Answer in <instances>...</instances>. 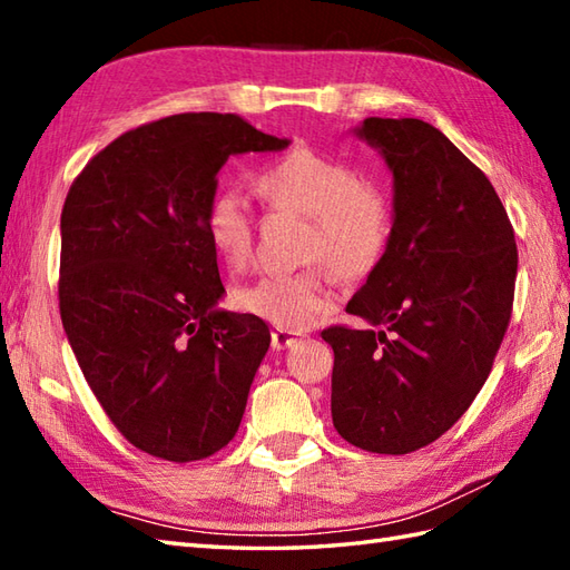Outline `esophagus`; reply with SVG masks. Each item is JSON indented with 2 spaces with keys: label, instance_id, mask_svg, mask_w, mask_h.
Here are the masks:
<instances>
[{
  "label": "esophagus",
  "instance_id": "esophagus-1",
  "mask_svg": "<svg viewBox=\"0 0 570 570\" xmlns=\"http://www.w3.org/2000/svg\"><path fill=\"white\" fill-rule=\"evenodd\" d=\"M301 341H304V335L292 333V331H274L272 333V347L274 350H286V347H292L294 343H301Z\"/></svg>",
  "mask_w": 570,
  "mask_h": 570
}]
</instances>
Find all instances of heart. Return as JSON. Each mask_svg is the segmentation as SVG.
Masks as SVG:
<instances>
[{"mask_svg":"<svg viewBox=\"0 0 570 570\" xmlns=\"http://www.w3.org/2000/svg\"><path fill=\"white\" fill-rule=\"evenodd\" d=\"M254 190L272 210L306 217L311 229L301 257L321 262L341 282L355 284L380 269L394 237V205L384 188L357 166L335 156L294 149L259 168ZM205 237L229 269H245L254 252L257 220L245 196L217 190L205 205ZM239 311L278 331H306L335 304L318 266L262 276L235 292Z\"/></svg>","mask_w":570,"mask_h":570,"instance_id":"obj_1","label":"heart"}]
</instances>
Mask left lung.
Segmentation results:
<instances>
[{
  "instance_id": "1",
  "label": "left lung",
  "mask_w": 570,
  "mask_h": 570,
  "mask_svg": "<svg viewBox=\"0 0 570 570\" xmlns=\"http://www.w3.org/2000/svg\"><path fill=\"white\" fill-rule=\"evenodd\" d=\"M394 176V237L331 325L333 426L362 451L433 443L485 384L512 318L517 242L488 176L423 119L367 117L355 129Z\"/></svg>"
}]
</instances>
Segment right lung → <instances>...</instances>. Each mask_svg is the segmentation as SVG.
I'll return each mask as SVG.
<instances>
[{"instance_id": "obj_1", "label": "right lung", "mask_w": 570, "mask_h": 570, "mask_svg": "<svg viewBox=\"0 0 570 570\" xmlns=\"http://www.w3.org/2000/svg\"><path fill=\"white\" fill-rule=\"evenodd\" d=\"M286 147L239 115H171L125 131L72 180L60 321L105 414L144 453L190 463L235 439L272 335L215 308L225 286L203 215L229 156Z\"/></svg>"}]
</instances>
